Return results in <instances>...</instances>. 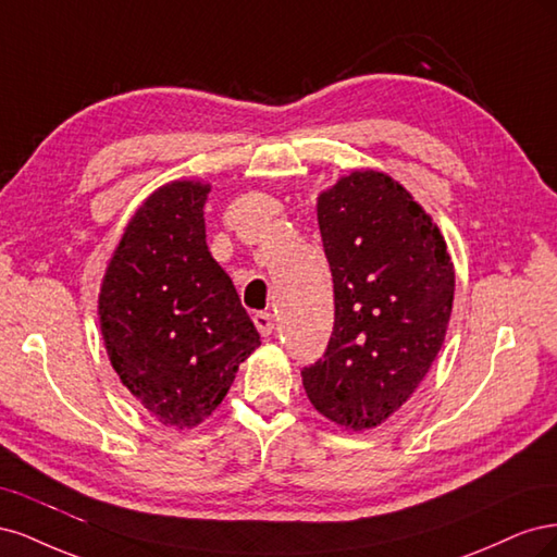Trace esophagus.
Returning a JSON list of instances; mask_svg holds the SVG:
<instances>
[{
	"label": "esophagus",
	"mask_w": 557,
	"mask_h": 557,
	"mask_svg": "<svg viewBox=\"0 0 557 557\" xmlns=\"http://www.w3.org/2000/svg\"><path fill=\"white\" fill-rule=\"evenodd\" d=\"M252 323H256V327H258V332L262 334V336H269L274 332V315L272 313H267V311H260V313H256L252 315Z\"/></svg>",
	"instance_id": "obj_1"
}]
</instances>
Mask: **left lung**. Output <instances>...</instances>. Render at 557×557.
<instances>
[{
    "label": "left lung",
    "mask_w": 557,
    "mask_h": 557,
    "mask_svg": "<svg viewBox=\"0 0 557 557\" xmlns=\"http://www.w3.org/2000/svg\"><path fill=\"white\" fill-rule=\"evenodd\" d=\"M315 209L334 283V330L301 383L330 423L374 430L440 356L455 269L432 215L383 172L342 176L318 195Z\"/></svg>",
    "instance_id": "left-lung-1"
}]
</instances>
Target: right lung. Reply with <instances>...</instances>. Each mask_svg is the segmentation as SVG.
<instances>
[{"label": "right lung", "mask_w": 557, "mask_h": 557, "mask_svg": "<svg viewBox=\"0 0 557 557\" xmlns=\"http://www.w3.org/2000/svg\"><path fill=\"white\" fill-rule=\"evenodd\" d=\"M209 183H164L134 211L99 288L111 367L164 428L193 430L260 346L225 269L207 246Z\"/></svg>", "instance_id": "right-lung-1"}]
</instances>
